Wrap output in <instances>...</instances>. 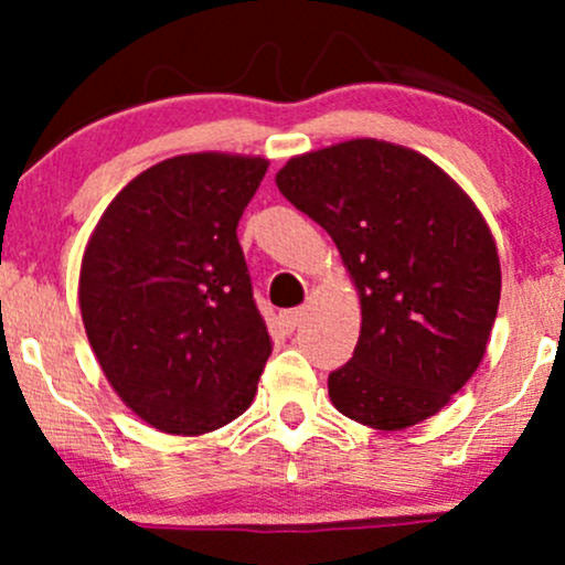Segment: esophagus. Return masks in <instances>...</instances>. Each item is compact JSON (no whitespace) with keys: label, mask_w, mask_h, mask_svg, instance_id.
<instances>
[{"label":"esophagus","mask_w":565,"mask_h":565,"mask_svg":"<svg viewBox=\"0 0 565 565\" xmlns=\"http://www.w3.org/2000/svg\"><path fill=\"white\" fill-rule=\"evenodd\" d=\"M303 315H306L303 309H288V311H282V315H280V322H282V327H285V332H294L296 327L301 324Z\"/></svg>","instance_id":"obj_1"}]
</instances>
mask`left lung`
Segmentation results:
<instances>
[{"instance_id": "1", "label": "left lung", "mask_w": 565, "mask_h": 565, "mask_svg": "<svg viewBox=\"0 0 565 565\" xmlns=\"http://www.w3.org/2000/svg\"><path fill=\"white\" fill-rule=\"evenodd\" d=\"M275 183L330 233L359 290L361 335L327 380L332 406L385 431L435 416L477 372L498 317L482 212L443 167L377 138L288 159Z\"/></svg>"}]
</instances>
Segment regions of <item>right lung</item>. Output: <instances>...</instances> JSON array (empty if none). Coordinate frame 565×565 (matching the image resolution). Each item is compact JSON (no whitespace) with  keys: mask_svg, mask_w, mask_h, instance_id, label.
Returning <instances> with one entry per match:
<instances>
[{"mask_svg":"<svg viewBox=\"0 0 565 565\" xmlns=\"http://www.w3.org/2000/svg\"><path fill=\"white\" fill-rule=\"evenodd\" d=\"M264 157L180 154L130 180L81 262L78 301L104 377L146 424L204 435L250 406L271 353L238 243Z\"/></svg>","mask_w":565,"mask_h":565,"instance_id":"obj_1","label":"right lung"}]
</instances>
